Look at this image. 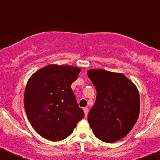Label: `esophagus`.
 <instances>
[{
	"instance_id": "esophagus-1",
	"label": "esophagus",
	"mask_w": 160,
	"mask_h": 160,
	"mask_svg": "<svg viewBox=\"0 0 160 160\" xmlns=\"http://www.w3.org/2000/svg\"><path fill=\"white\" fill-rule=\"evenodd\" d=\"M83 110H84L85 116V117H86V116H88V112H89V110H88V108H83Z\"/></svg>"
}]
</instances>
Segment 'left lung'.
Here are the masks:
<instances>
[{
	"label": "left lung",
	"instance_id": "8db88e82",
	"mask_svg": "<svg viewBox=\"0 0 160 160\" xmlns=\"http://www.w3.org/2000/svg\"><path fill=\"white\" fill-rule=\"evenodd\" d=\"M88 75L97 91L96 101L88 116L92 132L105 142L123 139L139 118L140 98L137 86L120 72L90 69Z\"/></svg>",
	"mask_w": 160,
	"mask_h": 160
}]
</instances>
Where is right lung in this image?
I'll return each instance as SVG.
<instances>
[{"label": "right lung", "mask_w": 160, "mask_h": 160, "mask_svg": "<svg viewBox=\"0 0 160 160\" xmlns=\"http://www.w3.org/2000/svg\"><path fill=\"white\" fill-rule=\"evenodd\" d=\"M80 70L53 64L36 71L28 79L24 92L26 113L34 130L44 139H65L85 116L71 89Z\"/></svg>", "instance_id": "add662e5"}]
</instances>
